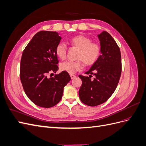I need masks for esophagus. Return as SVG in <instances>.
Masks as SVG:
<instances>
[{"mask_svg": "<svg viewBox=\"0 0 146 146\" xmlns=\"http://www.w3.org/2000/svg\"><path fill=\"white\" fill-rule=\"evenodd\" d=\"M70 78H71V79H74V78L76 77V76H75V75H74V74H70Z\"/></svg>", "mask_w": 146, "mask_h": 146, "instance_id": "obj_1", "label": "esophagus"}]
</instances>
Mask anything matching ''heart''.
Segmentation results:
<instances>
[{
  "instance_id": "heart-1",
  "label": "heart",
  "mask_w": 146,
  "mask_h": 146,
  "mask_svg": "<svg viewBox=\"0 0 146 146\" xmlns=\"http://www.w3.org/2000/svg\"><path fill=\"white\" fill-rule=\"evenodd\" d=\"M70 44L79 48L77 61H66L60 64V70L72 74L83 68V62L86 65L93 64L100 54V46L98 43L92 42V40L83 35H78L70 39ZM55 53L61 60L66 58L67 47L63 42H60L56 46Z\"/></svg>"
}]
</instances>
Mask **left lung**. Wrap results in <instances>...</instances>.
<instances>
[{
    "instance_id": "1",
    "label": "left lung",
    "mask_w": 146,
    "mask_h": 146,
    "mask_svg": "<svg viewBox=\"0 0 146 146\" xmlns=\"http://www.w3.org/2000/svg\"><path fill=\"white\" fill-rule=\"evenodd\" d=\"M100 44V54L98 59L85 74L80 75L82 85L78 92L80 100L90 107L105 102L113 92L121 77L122 66L119 47L113 38L107 32L98 35ZM91 74L95 76L93 80Z\"/></svg>"
}]
</instances>
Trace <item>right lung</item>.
Listing matches in <instances>:
<instances>
[{
    "label": "right lung",
    "instance_id": "add662e5",
    "mask_svg": "<svg viewBox=\"0 0 146 146\" xmlns=\"http://www.w3.org/2000/svg\"><path fill=\"white\" fill-rule=\"evenodd\" d=\"M61 39L56 32L40 31L31 39L23 51L20 65V78L30 100L39 107L50 108L62 98L64 87L70 80L63 71L48 78L49 72L58 69L56 46Z\"/></svg>",
    "mask_w": 146,
    "mask_h": 146
}]
</instances>
